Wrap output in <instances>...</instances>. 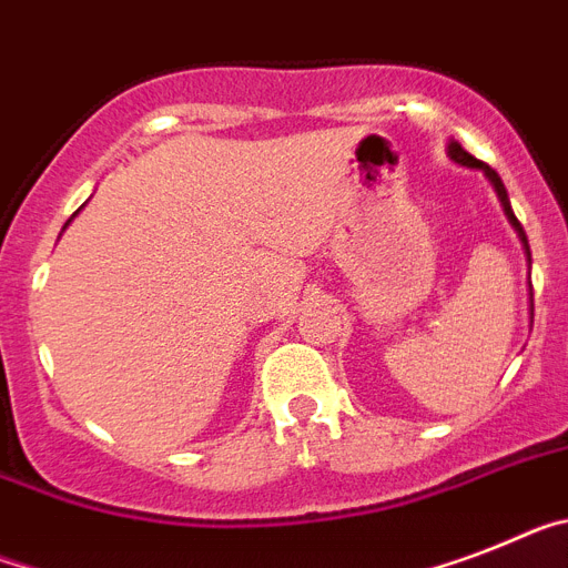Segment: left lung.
Here are the masks:
<instances>
[{
    "mask_svg": "<svg viewBox=\"0 0 568 568\" xmlns=\"http://www.w3.org/2000/svg\"><path fill=\"white\" fill-rule=\"evenodd\" d=\"M448 156H452V160H455V162H460V165H466V168H477V171H483V174L489 176V182H491V185H495L497 196H500V205H503V211H506V216H509V223L515 225L517 236H520L523 248H526V256H529V263H531V251H529V240H526V231H523V225L517 223L515 211H511L509 194H506V189H503V180H500V176H497V171H495V168H489V165H486V162L475 160V156L468 154V151H463V148H460V142H448Z\"/></svg>",
    "mask_w": 568,
    "mask_h": 568,
    "instance_id": "8db88e82",
    "label": "left lung"
}]
</instances>
